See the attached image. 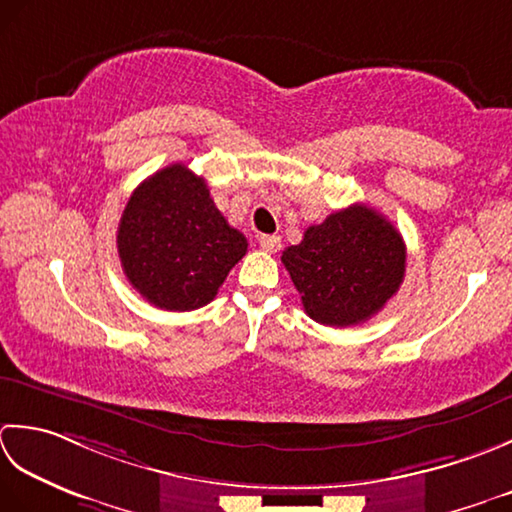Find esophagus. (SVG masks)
Listing matches in <instances>:
<instances>
[{
	"instance_id": "esophagus-1",
	"label": "esophagus",
	"mask_w": 512,
	"mask_h": 512,
	"mask_svg": "<svg viewBox=\"0 0 512 512\" xmlns=\"http://www.w3.org/2000/svg\"><path fill=\"white\" fill-rule=\"evenodd\" d=\"M258 243L265 249V252H278V249L283 247V241H280V236H276V234H263L258 238Z\"/></svg>"
}]
</instances>
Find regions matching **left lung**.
Instances as JSON below:
<instances>
[{
	"label": "left lung",
	"instance_id": "1",
	"mask_svg": "<svg viewBox=\"0 0 512 512\" xmlns=\"http://www.w3.org/2000/svg\"><path fill=\"white\" fill-rule=\"evenodd\" d=\"M283 265L305 314L327 327L367 322L400 289L406 247L398 229L371 207L356 203L307 227Z\"/></svg>",
	"mask_w": 512,
	"mask_h": 512
}]
</instances>
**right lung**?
<instances>
[{"label":"right lung","mask_w":512,"mask_h":512,"mask_svg":"<svg viewBox=\"0 0 512 512\" xmlns=\"http://www.w3.org/2000/svg\"><path fill=\"white\" fill-rule=\"evenodd\" d=\"M117 249L130 285L165 311L212 302L247 238L229 227L203 176L174 163L152 174L125 205Z\"/></svg>","instance_id":"1"}]
</instances>
